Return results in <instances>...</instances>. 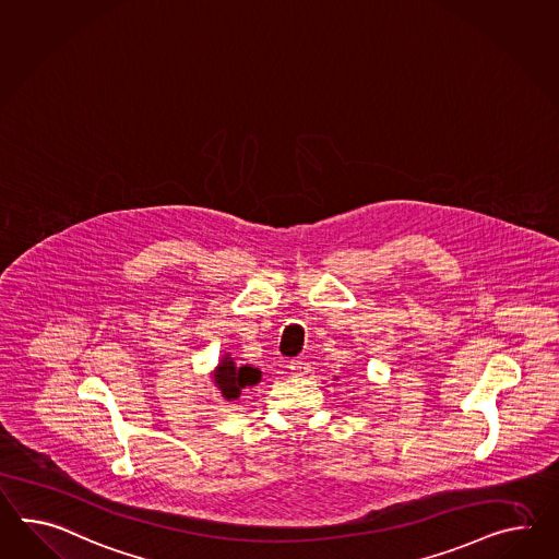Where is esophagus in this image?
Returning <instances> with one entry per match:
<instances>
[{
	"label": "esophagus",
	"instance_id": "obj_1",
	"mask_svg": "<svg viewBox=\"0 0 559 559\" xmlns=\"http://www.w3.org/2000/svg\"><path fill=\"white\" fill-rule=\"evenodd\" d=\"M308 362L306 360H301V358H294V360H289V371L292 374H296V377H301V374H306L308 372Z\"/></svg>",
	"mask_w": 559,
	"mask_h": 559
}]
</instances>
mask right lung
I'll return each instance as SVG.
<instances>
[{"label":"right lung","mask_w":559,"mask_h":559,"mask_svg":"<svg viewBox=\"0 0 559 559\" xmlns=\"http://www.w3.org/2000/svg\"><path fill=\"white\" fill-rule=\"evenodd\" d=\"M213 379H215V385L221 391V395L227 401H233L237 400L247 386L258 385L261 371L255 367H249V365L239 367V365H235L230 355H225L218 362Z\"/></svg>","instance_id":"right-lung-1"}]
</instances>
